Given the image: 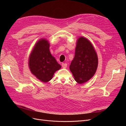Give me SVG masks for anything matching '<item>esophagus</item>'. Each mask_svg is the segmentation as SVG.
Returning <instances> with one entry per match:
<instances>
[{
    "label": "esophagus",
    "instance_id": "1",
    "mask_svg": "<svg viewBox=\"0 0 126 126\" xmlns=\"http://www.w3.org/2000/svg\"><path fill=\"white\" fill-rule=\"evenodd\" d=\"M62 67H63V68H66L67 66V64L66 63H63L62 64Z\"/></svg>",
    "mask_w": 126,
    "mask_h": 126
}]
</instances>
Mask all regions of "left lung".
<instances>
[{"label": "left lung", "instance_id": "obj_1", "mask_svg": "<svg viewBox=\"0 0 126 126\" xmlns=\"http://www.w3.org/2000/svg\"><path fill=\"white\" fill-rule=\"evenodd\" d=\"M98 64V56L92 44L86 38L79 37L69 66L75 80L80 84L88 81L96 73Z\"/></svg>", "mask_w": 126, "mask_h": 126}]
</instances>
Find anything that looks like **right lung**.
<instances>
[{
  "mask_svg": "<svg viewBox=\"0 0 126 126\" xmlns=\"http://www.w3.org/2000/svg\"><path fill=\"white\" fill-rule=\"evenodd\" d=\"M50 44L46 39L38 41L29 57V67L32 73L40 81L47 82L62 66L49 50Z\"/></svg>",
  "mask_w": 126,
  "mask_h": 126,
  "instance_id": "right-lung-1",
  "label": "right lung"
}]
</instances>
